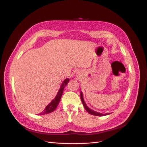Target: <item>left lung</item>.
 Wrapping results in <instances>:
<instances>
[{
	"instance_id": "left-lung-1",
	"label": "left lung",
	"mask_w": 147,
	"mask_h": 147,
	"mask_svg": "<svg viewBox=\"0 0 147 147\" xmlns=\"http://www.w3.org/2000/svg\"><path fill=\"white\" fill-rule=\"evenodd\" d=\"M81 101H82V103L84 105V107L85 108L86 110L89 113V114L92 115H94V116H105V115H110V113H107V114H102V113H98V112H96L94 110H91L90 108H89V107H88L87 106V105L86 104L84 100V98H83V95H82V92H81Z\"/></svg>"
}]
</instances>
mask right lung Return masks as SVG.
I'll return each instance as SVG.
<instances>
[{"label": "right lung", "instance_id": "right-lung-1", "mask_svg": "<svg viewBox=\"0 0 147 147\" xmlns=\"http://www.w3.org/2000/svg\"><path fill=\"white\" fill-rule=\"evenodd\" d=\"M69 81V79L68 78H66L65 80H64V81L63 82V83L61 84V85L60 86V89L59 90H58L55 98H54L52 101L48 105H47V107H45L44 110L42 112L39 113L40 115H44L45 114H48V113H52L55 110L58 106V103H59V102L60 101V99L61 98V96L63 94V90L65 89V87L67 84H68Z\"/></svg>", "mask_w": 147, "mask_h": 147}]
</instances>
